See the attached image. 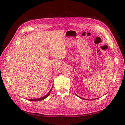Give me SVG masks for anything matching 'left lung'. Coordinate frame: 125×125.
Returning <instances> with one entry per match:
<instances>
[{"label": "left lung", "mask_w": 125, "mask_h": 125, "mask_svg": "<svg viewBox=\"0 0 125 125\" xmlns=\"http://www.w3.org/2000/svg\"><path fill=\"white\" fill-rule=\"evenodd\" d=\"M76 95H77V96H78L77 94H76ZM78 97H79V96H78ZM79 98H81V97H79ZM81 98V99H83L82 98ZM84 100H87V99H84Z\"/></svg>", "instance_id": "obj_1"}]
</instances>
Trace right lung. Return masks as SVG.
I'll return each mask as SVG.
<instances>
[{"label":"right lung","mask_w":125,"mask_h":125,"mask_svg":"<svg viewBox=\"0 0 125 125\" xmlns=\"http://www.w3.org/2000/svg\"><path fill=\"white\" fill-rule=\"evenodd\" d=\"M52 89L50 90V91L49 92V93L47 95H46L45 96L42 97H41V98H38V99H36V98H35V99H28V100H29V101H40V100H43V99H45L46 98H47V97L49 96V95L51 91H52Z\"/></svg>","instance_id":"add662e5"}]
</instances>
